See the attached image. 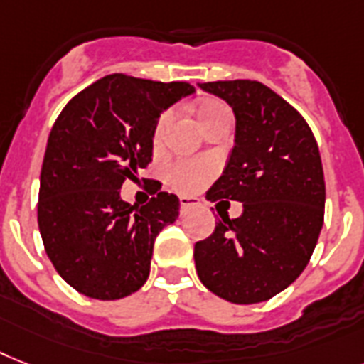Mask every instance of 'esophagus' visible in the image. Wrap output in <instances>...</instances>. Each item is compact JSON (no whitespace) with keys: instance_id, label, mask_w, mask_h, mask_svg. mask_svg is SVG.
Here are the masks:
<instances>
[{"instance_id":"esophagus-1","label":"esophagus","mask_w":364,"mask_h":364,"mask_svg":"<svg viewBox=\"0 0 364 364\" xmlns=\"http://www.w3.org/2000/svg\"><path fill=\"white\" fill-rule=\"evenodd\" d=\"M198 198H191V196H179V205H181V213H185L187 209L196 208L198 205Z\"/></svg>"}]
</instances>
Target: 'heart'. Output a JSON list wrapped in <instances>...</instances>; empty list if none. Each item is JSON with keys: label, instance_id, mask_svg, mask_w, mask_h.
I'll use <instances>...</instances> for the list:
<instances>
[{"label": "heart", "instance_id": "b5f03b06", "mask_svg": "<svg viewBox=\"0 0 364 364\" xmlns=\"http://www.w3.org/2000/svg\"><path fill=\"white\" fill-rule=\"evenodd\" d=\"M220 114H228V108L218 102V100H205L198 108V117H200V123H205V121L213 119ZM168 123H170V114H164L156 123L155 129V141H159L164 138V132L168 129ZM213 173L211 162L202 161V159H183V161L176 162L172 166V172H170V179L176 185L179 191L183 192H194L202 187L203 183L208 181Z\"/></svg>", "mask_w": 364, "mask_h": 364}]
</instances>
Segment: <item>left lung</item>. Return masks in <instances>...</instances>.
<instances>
[{"label":"left lung","mask_w":364,"mask_h":364,"mask_svg":"<svg viewBox=\"0 0 364 364\" xmlns=\"http://www.w3.org/2000/svg\"><path fill=\"white\" fill-rule=\"evenodd\" d=\"M235 115L233 147L209 200L243 203L241 217L220 215L194 245L202 284L237 305L262 303L294 282L320 237L326 181L320 149L301 114L254 80L198 84Z\"/></svg>","instance_id":"8db88e82"}]
</instances>
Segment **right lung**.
<instances>
[{
	"label": "right lung",
	"instance_id": "add662e5",
	"mask_svg": "<svg viewBox=\"0 0 364 364\" xmlns=\"http://www.w3.org/2000/svg\"><path fill=\"white\" fill-rule=\"evenodd\" d=\"M194 91L187 82L110 75L55 119L41 170L38 230L55 271L80 294L114 301L146 284L153 243L176 223L179 198L159 192L134 208L119 191L151 162L162 112Z\"/></svg>",
	"mask_w": 364,
	"mask_h": 364
}]
</instances>
